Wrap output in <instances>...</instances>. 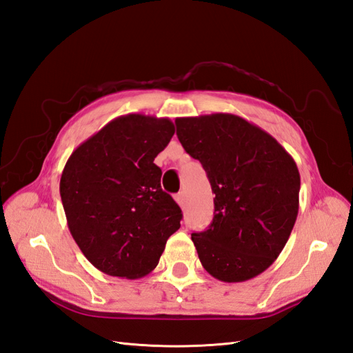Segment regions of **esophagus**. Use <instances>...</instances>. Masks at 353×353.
Returning <instances> with one entry per match:
<instances>
[{"label":"esophagus","mask_w":353,"mask_h":353,"mask_svg":"<svg viewBox=\"0 0 353 353\" xmlns=\"http://www.w3.org/2000/svg\"><path fill=\"white\" fill-rule=\"evenodd\" d=\"M175 200H176V203L179 206H184V203H185V197H184V193L183 191H179V193L175 196Z\"/></svg>","instance_id":"obj_1"}]
</instances>
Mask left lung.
<instances>
[{
	"mask_svg": "<svg viewBox=\"0 0 353 353\" xmlns=\"http://www.w3.org/2000/svg\"><path fill=\"white\" fill-rule=\"evenodd\" d=\"M176 135L206 170L215 212L193 232L199 259L212 276L241 283L274 263L299 212L301 175L284 147L236 114L178 117Z\"/></svg>",
	"mask_w": 353,
	"mask_h": 353,
	"instance_id": "1",
	"label": "left lung"
}]
</instances>
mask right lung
Returning <instances> with one entry per match:
<instances>
[{"instance_id": "obj_1", "label": "right lung", "mask_w": 353, "mask_h": 353, "mask_svg": "<svg viewBox=\"0 0 353 353\" xmlns=\"http://www.w3.org/2000/svg\"><path fill=\"white\" fill-rule=\"evenodd\" d=\"M175 126L168 117H116L74 150L60 178L68 227L95 268L135 280L152 272L181 227L179 206L160 187L154 157Z\"/></svg>"}]
</instances>
